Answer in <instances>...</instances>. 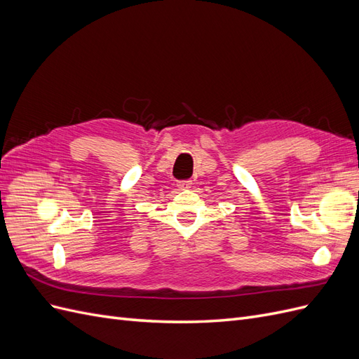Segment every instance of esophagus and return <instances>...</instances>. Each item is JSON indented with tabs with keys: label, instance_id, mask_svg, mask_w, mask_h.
<instances>
[{
	"label": "esophagus",
	"instance_id": "obj_1",
	"mask_svg": "<svg viewBox=\"0 0 359 359\" xmlns=\"http://www.w3.org/2000/svg\"><path fill=\"white\" fill-rule=\"evenodd\" d=\"M178 189L180 190H189V189H191V181H180L178 182Z\"/></svg>",
	"mask_w": 359,
	"mask_h": 359
}]
</instances>
